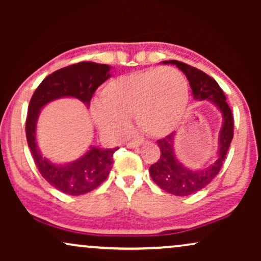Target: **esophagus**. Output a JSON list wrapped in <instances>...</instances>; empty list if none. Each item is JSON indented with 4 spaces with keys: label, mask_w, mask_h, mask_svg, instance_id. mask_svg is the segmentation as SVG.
<instances>
[{
    "label": "esophagus",
    "mask_w": 261,
    "mask_h": 261,
    "mask_svg": "<svg viewBox=\"0 0 261 261\" xmlns=\"http://www.w3.org/2000/svg\"><path fill=\"white\" fill-rule=\"evenodd\" d=\"M144 142H145V140H142V139H134V140L127 142V147L128 148L139 147V146H140L141 144H144Z\"/></svg>",
    "instance_id": "esophagus-1"
}]
</instances>
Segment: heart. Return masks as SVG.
<instances>
[{
	"mask_svg": "<svg viewBox=\"0 0 261 261\" xmlns=\"http://www.w3.org/2000/svg\"><path fill=\"white\" fill-rule=\"evenodd\" d=\"M188 106V83L172 67H152L121 76L103 89L101 101L91 107L99 129L120 135L128 128L129 117L151 137L172 133L183 119Z\"/></svg>",
	"mask_w": 261,
	"mask_h": 261,
	"instance_id": "obj_1",
	"label": "heart"
}]
</instances>
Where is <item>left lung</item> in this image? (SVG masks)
Wrapping results in <instances>:
<instances>
[{"label": "left lung", "instance_id": "obj_1", "mask_svg": "<svg viewBox=\"0 0 261 261\" xmlns=\"http://www.w3.org/2000/svg\"><path fill=\"white\" fill-rule=\"evenodd\" d=\"M164 64H172L187 76L195 99H209L222 113L223 123L219 138V156L216 162L204 170L191 171L178 162L173 151L174 133L156 141L160 148V158L149 166V174L160 189L176 196H189L205 188L220 172L234 135V119L226 101L222 89L217 82L203 71L178 60H166Z\"/></svg>", "mask_w": 261, "mask_h": 261}]
</instances>
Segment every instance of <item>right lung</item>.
<instances>
[{
	"label": "right lung",
	"instance_id": "add662e5",
	"mask_svg": "<svg viewBox=\"0 0 261 261\" xmlns=\"http://www.w3.org/2000/svg\"><path fill=\"white\" fill-rule=\"evenodd\" d=\"M106 64L82 62L57 70L39 84L28 106L26 137L32 156L41 176L57 190L78 196L90 192L107 179L113 167V155L119 147L102 149L91 146L76 162L57 165L41 155L35 141V128L40 109L60 97H74L90 105L92 95L99 85L112 76Z\"/></svg>",
	"mask_w": 261,
	"mask_h": 261
}]
</instances>
